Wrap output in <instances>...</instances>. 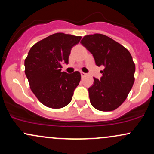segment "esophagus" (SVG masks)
Wrapping results in <instances>:
<instances>
[{
  "instance_id": "obj_1",
  "label": "esophagus",
  "mask_w": 154,
  "mask_h": 154,
  "mask_svg": "<svg viewBox=\"0 0 154 154\" xmlns=\"http://www.w3.org/2000/svg\"><path fill=\"white\" fill-rule=\"evenodd\" d=\"M80 74H81V77H82V78H83L85 76H86V74L84 73V72H81Z\"/></svg>"
}]
</instances>
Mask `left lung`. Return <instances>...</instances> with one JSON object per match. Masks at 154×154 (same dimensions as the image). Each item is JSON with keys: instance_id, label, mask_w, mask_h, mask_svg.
I'll list each match as a JSON object with an SVG mask.
<instances>
[{"instance_id": "1", "label": "left lung", "mask_w": 154, "mask_h": 154, "mask_svg": "<svg viewBox=\"0 0 154 154\" xmlns=\"http://www.w3.org/2000/svg\"><path fill=\"white\" fill-rule=\"evenodd\" d=\"M94 57L98 66H103V76L94 79L88 88L90 101L97 110L110 111L120 106L135 82V65L127 48L102 34L86 35L81 40Z\"/></svg>"}]
</instances>
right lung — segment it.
<instances>
[{
    "instance_id": "add662e5",
    "label": "right lung",
    "mask_w": 154,
    "mask_h": 154,
    "mask_svg": "<svg viewBox=\"0 0 154 154\" xmlns=\"http://www.w3.org/2000/svg\"><path fill=\"white\" fill-rule=\"evenodd\" d=\"M80 36L56 33L35 43L24 60L25 75L37 98L45 106L61 109L71 102L79 85V72H61L62 63H68L72 48Z\"/></svg>"
}]
</instances>
